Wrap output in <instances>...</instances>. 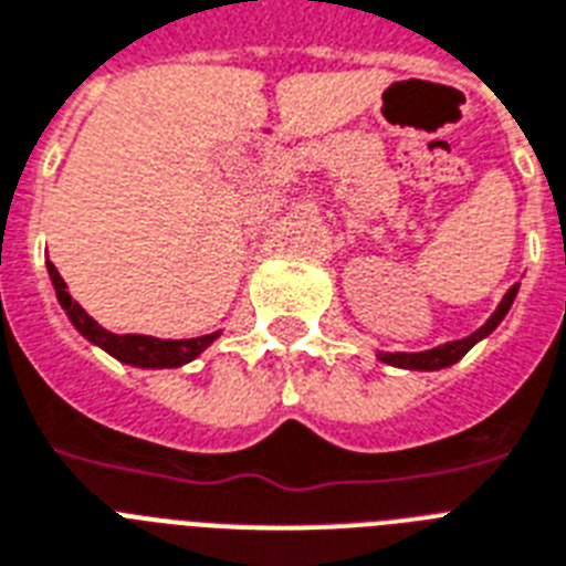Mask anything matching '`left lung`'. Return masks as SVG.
<instances>
[{"mask_svg": "<svg viewBox=\"0 0 566 566\" xmlns=\"http://www.w3.org/2000/svg\"><path fill=\"white\" fill-rule=\"evenodd\" d=\"M517 289H520V283H514V286L505 292L503 301H500V306L494 310V315H491V318H488L485 324L476 329V333H470L468 338H459V342H447V345H438V347H432V350H420V354H377L379 361H386V365H395V368H409V370L450 368V365H455V361L462 359L470 347L476 345V342H482V338L491 336V333L500 327V321H503L505 315H509V310H512L514 297H517Z\"/></svg>", "mask_w": 566, "mask_h": 566, "instance_id": "left-lung-1", "label": "left lung"}]
</instances>
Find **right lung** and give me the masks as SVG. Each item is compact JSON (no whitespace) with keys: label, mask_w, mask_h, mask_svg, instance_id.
Returning <instances> with one entry per match:
<instances>
[{"label":"right lung","mask_w":566,"mask_h":566,"mask_svg":"<svg viewBox=\"0 0 566 566\" xmlns=\"http://www.w3.org/2000/svg\"><path fill=\"white\" fill-rule=\"evenodd\" d=\"M49 277H52V286L57 292V301L70 315L72 327L78 329L81 336L98 345L102 350L113 356V359L125 361V365H134V368H180L187 365L196 356H201L207 347L219 338V333H210V336L198 338H155V336H137V333H128V336H116L111 329H104L102 324L90 318L87 312L81 310L78 301H72V295L66 292V283L57 274L52 262H46Z\"/></svg>","instance_id":"add662e5"}]
</instances>
